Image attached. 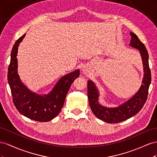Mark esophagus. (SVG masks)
<instances>
[{
  "label": "esophagus",
  "mask_w": 157,
  "mask_h": 157,
  "mask_svg": "<svg viewBox=\"0 0 157 157\" xmlns=\"http://www.w3.org/2000/svg\"><path fill=\"white\" fill-rule=\"evenodd\" d=\"M82 72L85 74H89L88 67L87 66H83L82 68Z\"/></svg>",
  "instance_id": "obj_1"
}]
</instances>
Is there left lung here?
<instances>
[{
	"mask_svg": "<svg viewBox=\"0 0 157 157\" xmlns=\"http://www.w3.org/2000/svg\"><path fill=\"white\" fill-rule=\"evenodd\" d=\"M132 36L129 46L140 51L143 66V78L142 84L136 93L127 101L116 107H106L99 102V92L95 83L92 80L87 82V95L89 105L96 117L109 124L118 123L132 117L141 110L145 103L148 95L149 87L151 82V74L149 66V55L144 44L137 35L130 33Z\"/></svg>",
	"mask_w": 157,
	"mask_h": 157,
	"instance_id": "1",
	"label": "left lung"
}]
</instances>
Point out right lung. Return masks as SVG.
Masks as SVG:
<instances>
[{
    "label": "right lung",
    "mask_w": 157,
    "mask_h": 157,
    "mask_svg": "<svg viewBox=\"0 0 157 157\" xmlns=\"http://www.w3.org/2000/svg\"><path fill=\"white\" fill-rule=\"evenodd\" d=\"M25 36V34L17 40L11 51L8 82L12 101L19 113L25 117L38 122H48L59 114L71 83L79 77V70L62 76L48 94L39 95L31 91L22 83L17 73V50Z\"/></svg>",
    "instance_id": "add662e5"
}]
</instances>
